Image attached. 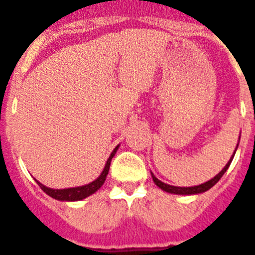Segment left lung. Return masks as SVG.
Masks as SVG:
<instances>
[{
    "label": "left lung",
    "mask_w": 255,
    "mask_h": 255,
    "mask_svg": "<svg viewBox=\"0 0 255 255\" xmlns=\"http://www.w3.org/2000/svg\"><path fill=\"white\" fill-rule=\"evenodd\" d=\"M234 154H236V151H234ZM233 156H232V159H233ZM232 159L228 162V164L224 167L223 171H221L220 174L216 175L215 178L211 179V180H208V182L203 183V184H200V185H195V187H174V185H168V184H166V183H163V182H160V180H158V179H156L152 174H151V176H152V180H154V183H155V184L158 185L160 189L166 191V192L176 193V195H195V193H201V192H205V191H208L209 188H212V187H213L216 183L219 182L220 179L223 178V175L225 174V171L228 170V167L231 166Z\"/></svg>",
    "instance_id": "obj_1"
}]
</instances>
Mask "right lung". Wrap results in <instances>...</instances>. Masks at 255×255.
<instances>
[{
	"mask_svg": "<svg viewBox=\"0 0 255 255\" xmlns=\"http://www.w3.org/2000/svg\"><path fill=\"white\" fill-rule=\"evenodd\" d=\"M117 147L113 150V152L109 156V159L107 160V164L104 167V171L101 172L99 178L96 179L95 182L89 183V184H85V185H81V187H76V188H66V189H52V188H47L44 187L42 183L36 182L38 185H39L40 188L43 189L44 192L48 195V196L54 197L56 200H63V201H76V200H83L85 197L91 196L92 193H95L97 189L104 184L105 182V179H107V175L109 172V167H111V162H112V158L115 156L116 151H117Z\"/></svg>",
	"mask_w": 255,
	"mask_h": 255,
	"instance_id": "obj_1",
	"label": "right lung"
}]
</instances>
